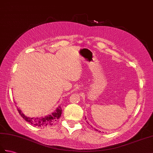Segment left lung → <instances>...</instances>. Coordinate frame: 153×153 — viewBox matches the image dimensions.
Wrapping results in <instances>:
<instances>
[{
	"mask_svg": "<svg viewBox=\"0 0 153 153\" xmlns=\"http://www.w3.org/2000/svg\"><path fill=\"white\" fill-rule=\"evenodd\" d=\"M85 119H86V118H85Z\"/></svg>",
	"mask_w": 153,
	"mask_h": 153,
	"instance_id": "1",
	"label": "left lung"
}]
</instances>
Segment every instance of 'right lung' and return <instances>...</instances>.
Here are the masks:
<instances>
[{"instance_id":"1","label":"right lung","mask_w":153,"mask_h":153,"mask_svg":"<svg viewBox=\"0 0 153 153\" xmlns=\"http://www.w3.org/2000/svg\"><path fill=\"white\" fill-rule=\"evenodd\" d=\"M17 110L19 113L21 115L24 120L27 121L30 123H31L35 126H39V127H44L46 126H50L53 125L54 123L60 117L62 114V108L60 106H58L56 110L52 113L50 115H48L45 117H28L25 116V115L22 113L21 110H19L17 108Z\"/></svg>"}]
</instances>
